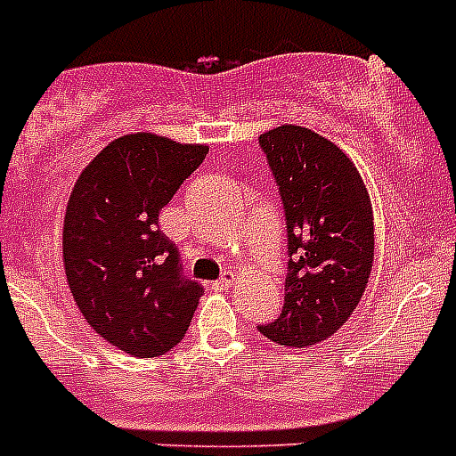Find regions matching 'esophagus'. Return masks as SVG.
Instances as JSON below:
<instances>
[{
  "label": "esophagus",
  "instance_id": "esophagus-1",
  "mask_svg": "<svg viewBox=\"0 0 456 456\" xmlns=\"http://www.w3.org/2000/svg\"><path fill=\"white\" fill-rule=\"evenodd\" d=\"M234 281H236V273L227 272L220 281H216V283H213V288H216V290H229V288L234 286Z\"/></svg>",
  "mask_w": 456,
  "mask_h": 456
}]
</instances>
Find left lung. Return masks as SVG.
Returning a JSON list of instances; mask_svg holds the SVG:
<instances>
[{
  "label": "left lung",
  "mask_w": 456,
  "mask_h": 456,
  "mask_svg": "<svg viewBox=\"0 0 456 456\" xmlns=\"http://www.w3.org/2000/svg\"><path fill=\"white\" fill-rule=\"evenodd\" d=\"M288 229L286 302L257 330L281 346L335 335L361 302L375 257L372 206L358 168L323 135L283 124L260 135Z\"/></svg>",
  "instance_id": "obj_1"
}]
</instances>
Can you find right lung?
<instances>
[{"label":"right lung","mask_w":456,"mask_h":456,"mask_svg":"<svg viewBox=\"0 0 456 456\" xmlns=\"http://www.w3.org/2000/svg\"><path fill=\"white\" fill-rule=\"evenodd\" d=\"M206 144L154 133L112 140L81 170L62 227V260L86 323L117 349L164 356L191 323L201 283L183 276L159 213L203 164Z\"/></svg>","instance_id":"right-lung-1"}]
</instances>
